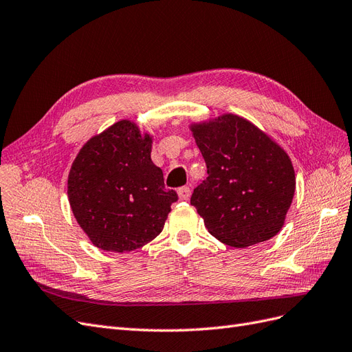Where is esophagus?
<instances>
[{
    "label": "esophagus",
    "mask_w": 352,
    "mask_h": 352,
    "mask_svg": "<svg viewBox=\"0 0 352 352\" xmlns=\"http://www.w3.org/2000/svg\"><path fill=\"white\" fill-rule=\"evenodd\" d=\"M177 195L180 199H188L190 197V188L189 186H182L177 189Z\"/></svg>",
    "instance_id": "esophagus-1"
}]
</instances>
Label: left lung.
<instances>
[{"mask_svg":"<svg viewBox=\"0 0 352 352\" xmlns=\"http://www.w3.org/2000/svg\"><path fill=\"white\" fill-rule=\"evenodd\" d=\"M207 166L190 197L212 236L245 248L283 226L295 192L289 157L257 126L235 114L190 127Z\"/></svg>","mask_w":352,"mask_h":352,"instance_id":"8db88e82","label":"left lung"}]
</instances>
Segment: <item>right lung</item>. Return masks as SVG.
Masks as SVG:
<instances>
[{
    "label": "right lung",
    "mask_w": 352,
    "mask_h": 352,
    "mask_svg": "<svg viewBox=\"0 0 352 352\" xmlns=\"http://www.w3.org/2000/svg\"><path fill=\"white\" fill-rule=\"evenodd\" d=\"M151 138L120 120L82 146L69 173L67 194L79 226L95 247L124 252L163 230L177 201L151 162Z\"/></svg>",
    "instance_id": "right-lung-1"
}]
</instances>
